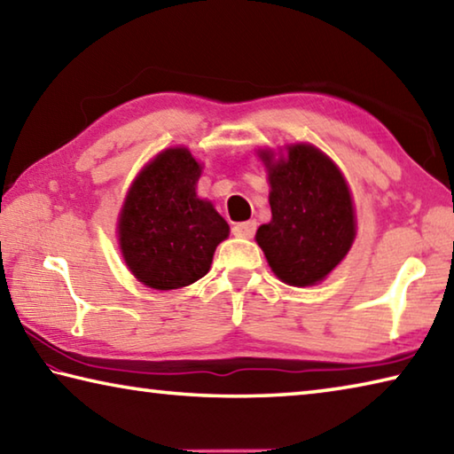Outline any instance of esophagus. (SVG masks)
<instances>
[{
    "label": "esophagus",
    "mask_w": 454,
    "mask_h": 454,
    "mask_svg": "<svg viewBox=\"0 0 454 454\" xmlns=\"http://www.w3.org/2000/svg\"><path fill=\"white\" fill-rule=\"evenodd\" d=\"M232 234L238 238H252L256 234V222L254 220L238 222V224L232 226Z\"/></svg>",
    "instance_id": "34e87169"
}]
</instances>
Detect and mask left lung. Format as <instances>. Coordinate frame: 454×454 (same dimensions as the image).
<instances>
[{"mask_svg": "<svg viewBox=\"0 0 454 454\" xmlns=\"http://www.w3.org/2000/svg\"><path fill=\"white\" fill-rule=\"evenodd\" d=\"M272 220L256 232L268 264L290 286H312L347 256L355 240V208L347 182L333 160L314 145L296 144L272 164Z\"/></svg>", "mask_w": 454, "mask_h": 454, "instance_id": "obj_1", "label": "left lung"}]
</instances>
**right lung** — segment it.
Listing matches in <instances>:
<instances>
[{"label":"right lung","instance_id":"add662e5","mask_svg":"<svg viewBox=\"0 0 454 454\" xmlns=\"http://www.w3.org/2000/svg\"><path fill=\"white\" fill-rule=\"evenodd\" d=\"M202 168L186 148L158 153L137 176L120 214V248L145 286L174 290L210 270L226 220L196 196Z\"/></svg>","mask_w":454,"mask_h":454}]
</instances>
